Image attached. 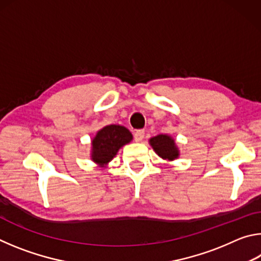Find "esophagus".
<instances>
[{"instance_id": "34e87169", "label": "esophagus", "mask_w": 261, "mask_h": 261, "mask_svg": "<svg viewBox=\"0 0 261 261\" xmlns=\"http://www.w3.org/2000/svg\"><path fill=\"white\" fill-rule=\"evenodd\" d=\"M144 136H145L144 130H137L134 134V138L136 141H141L144 139Z\"/></svg>"}]
</instances>
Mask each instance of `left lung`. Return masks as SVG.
Instances as JSON below:
<instances>
[{
    "mask_svg": "<svg viewBox=\"0 0 261 261\" xmlns=\"http://www.w3.org/2000/svg\"><path fill=\"white\" fill-rule=\"evenodd\" d=\"M149 144L152 145L154 151L159 156L166 160H174L178 156V149L176 147L175 141L171 137L167 135H159L149 139Z\"/></svg>",
    "mask_w": 261,
    "mask_h": 261,
    "instance_id": "8db88e82",
    "label": "left lung"
}]
</instances>
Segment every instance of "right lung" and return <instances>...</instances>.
Listing matches in <instances>:
<instances>
[{
	"instance_id": "1",
	"label": "right lung",
	"mask_w": 261,
	"mask_h": 261,
	"mask_svg": "<svg viewBox=\"0 0 261 261\" xmlns=\"http://www.w3.org/2000/svg\"><path fill=\"white\" fill-rule=\"evenodd\" d=\"M132 140L131 132L122 125H107L92 140V160L103 166L113 160L123 145Z\"/></svg>"
}]
</instances>
